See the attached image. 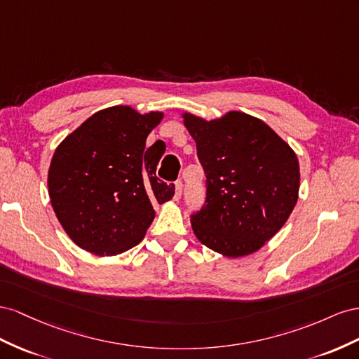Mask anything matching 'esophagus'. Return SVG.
<instances>
[{"instance_id":"1","label":"esophagus","mask_w":359,"mask_h":359,"mask_svg":"<svg viewBox=\"0 0 359 359\" xmlns=\"http://www.w3.org/2000/svg\"><path fill=\"white\" fill-rule=\"evenodd\" d=\"M182 191H183V183L180 180L174 183V200H179L182 197Z\"/></svg>"}]
</instances>
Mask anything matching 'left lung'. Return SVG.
Listing matches in <instances>:
<instances>
[{"instance_id": "left-lung-1", "label": "left lung", "mask_w": 359, "mask_h": 359, "mask_svg": "<svg viewBox=\"0 0 359 359\" xmlns=\"http://www.w3.org/2000/svg\"><path fill=\"white\" fill-rule=\"evenodd\" d=\"M183 118L206 174V200L191 215L194 233L227 257L255 252L298 201V158L264 121L245 112L210 121L187 112Z\"/></svg>"}]
</instances>
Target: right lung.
<instances>
[{
  "label": "right lung",
  "mask_w": 359,
  "mask_h": 359,
  "mask_svg": "<svg viewBox=\"0 0 359 359\" xmlns=\"http://www.w3.org/2000/svg\"><path fill=\"white\" fill-rule=\"evenodd\" d=\"M162 112L111 107L87 118L57 147L48 172L50 204L78 247L116 255L138 245L155 218L151 203L174 196L156 177L161 156L146 140Z\"/></svg>",
  "instance_id": "obj_1"
}]
</instances>
